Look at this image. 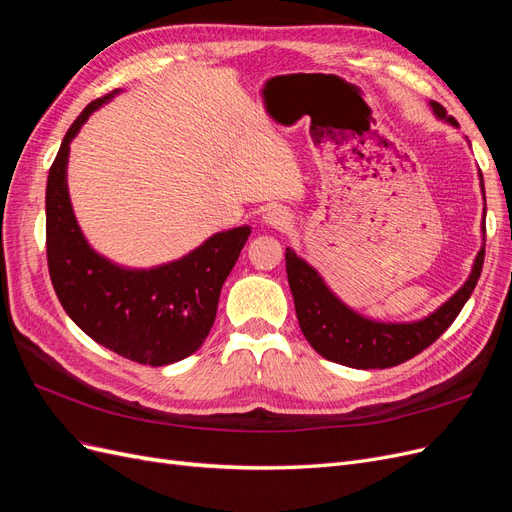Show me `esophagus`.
<instances>
[{
	"label": "esophagus",
	"mask_w": 512,
	"mask_h": 512,
	"mask_svg": "<svg viewBox=\"0 0 512 512\" xmlns=\"http://www.w3.org/2000/svg\"><path fill=\"white\" fill-rule=\"evenodd\" d=\"M262 224H265L267 228L284 230L290 226V215H288V211H284L280 207H273L265 215H262Z\"/></svg>",
	"instance_id": "1"
}]
</instances>
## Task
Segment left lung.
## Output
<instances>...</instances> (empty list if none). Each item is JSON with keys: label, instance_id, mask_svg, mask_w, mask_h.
<instances>
[{"label": "left lung", "instance_id": "left-lung-1", "mask_svg": "<svg viewBox=\"0 0 512 512\" xmlns=\"http://www.w3.org/2000/svg\"><path fill=\"white\" fill-rule=\"evenodd\" d=\"M429 106L440 121L459 128L455 117L446 115V108L442 104L431 100ZM478 179L485 200V183L480 170ZM485 213L487 209H483V226H480V230H483V245H480L474 258L468 280L436 312L410 322H382L354 312L350 305H346L327 286L322 275L307 260L286 247L288 284L294 299V309H297L299 327L309 346L324 356V359L354 369L395 367L431 346L459 316L461 307L466 305L470 294L474 292L480 271H483Z\"/></svg>", "mask_w": 512, "mask_h": 512}]
</instances>
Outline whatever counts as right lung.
I'll return each instance as SVG.
<instances>
[{
  "label": "right lung",
  "instance_id": "1",
  "mask_svg": "<svg viewBox=\"0 0 512 512\" xmlns=\"http://www.w3.org/2000/svg\"><path fill=\"white\" fill-rule=\"evenodd\" d=\"M115 89L83 108L46 179V258L59 303L76 327L130 361L160 367L203 346L220 292L250 237V226L215 232L185 256L130 269L98 254L76 222L68 192L70 143Z\"/></svg>",
  "mask_w": 512,
  "mask_h": 512
}]
</instances>
